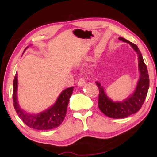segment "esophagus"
<instances>
[{
  "instance_id": "obj_1",
  "label": "esophagus",
  "mask_w": 157,
  "mask_h": 157,
  "mask_svg": "<svg viewBox=\"0 0 157 157\" xmlns=\"http://www.w3.org/2000/svg\"><path fill=\"white\" fill-rule=\"evenodd\" d=\"M85 79L84 78H81L79 79V81H78V85L79 86H84L85 84Z\"/></svg>"
}]
</instances>
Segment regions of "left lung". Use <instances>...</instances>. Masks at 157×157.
Wrapping results in <instances>:
<instances>
[{"label": "left lung", "instance_id": "left-lung-1", "mask_svg": "<svg viewBox=\"0 0 157 157\" xmlns=\"http://www.w3.org/2000/svg\"><path fill=\"white\" fill-rule=\"evenodd\" d=\"M118 39L119 40L129 44L133 49L137 52L139 56L138 60H139L140 77L134 94L123 102H113L106 95L104 89L99 82H95L99 89L98 107L105 115L112 118H126L140 110L147 96L149 84H150L147 68L143 61L139 48L136 44L127 41L123 37H119Z\"/></svg>", "mask_w": 157, "mask_h": 157}]
</instances>
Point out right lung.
Instances as JSON below:
<instances>
[{"label":"right lung","instance_id":"add662e5","mask_svg":"<svg viewBox=\"0 0 157 157\" xmlns=\"http://www.w3.org/2000/svg\"><path fill=\"white\" fill-rule=\"evenodd\" d=\"M28 48V46L25 50ZM17 88L18 79L17 74H16L13 82V103L16 112L26 125L30 128L38 130L52 129L60 125L65 118L69 99L73 94V87L63 90L59 95L54 105L48 109L37 114L27 113L19 107L17 96Z\"/></svg>","mask_w":157,"mask_h":157}]
</instances>
